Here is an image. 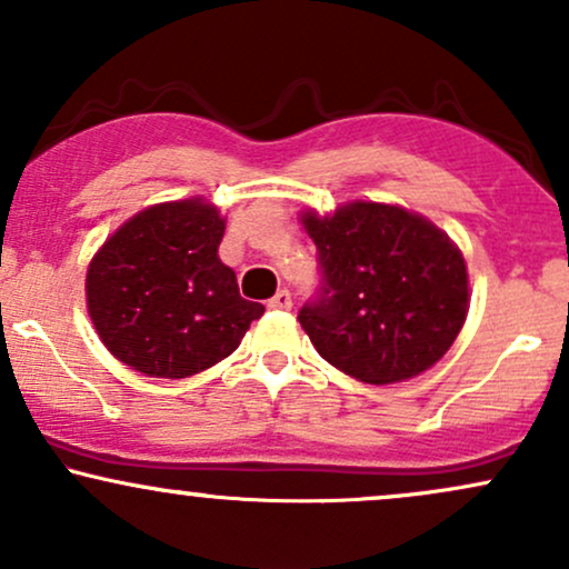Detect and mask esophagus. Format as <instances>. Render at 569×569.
<instances>
[{
	"instance_id": "34e87169",
	"label": "esophagus",
	"mask_w": 569,
	"mask_h": 569,
	"mask_svg": "<svg viewBox=\"0 0 569 569\" xmlns=\"http://www.w3.org/2000/svg\"><path fill=\"white\" fill-rule=\"evenodd\" d=\"M267 307H270V310H289V307H291V293L286 291V289H280L276 297H272L270 302H267Z\"/></svg>"
}]
</instances>
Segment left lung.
<instances>
[{
	"instance_id": "8db88e82",
	"label": "left lung",
	"mask_w": 569,
	"mask_h": 569,
	"mask_svg": "<svg viewBox=\"0 0 569 569\" xmlns=\"http://www.w3.org/2000/svg\"><path fill=\"white\" fill-rule=\"evenodd\" d=\"M318 248L321 289L299 323L321 358L369 385L403 382L452 348L468 316L460 248L420 213L348 202L302 213Z\"/></svg>"
}]
</instances>
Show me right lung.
Segmentation results:
<instances>
[{"label": "right lung", "mask_w": 569, "mask_h": 569, "mask_svg": "<svg viewBox=\"0 0 569 569\" xmlns=\"http://www.w3.org/2000/svg\"><path fill=\"white\" fill-rule=\"evenodd\" d=\"M224 219L202 198L143 208L107 240L84 278L88 312L117 361L181 380L238 350L264 307L240 297L219 259Z\"/></svg>", "instance_id": "obj_1"}]
</instances>
